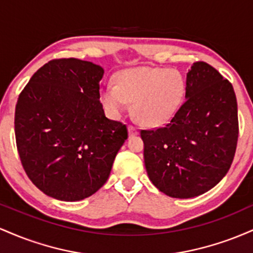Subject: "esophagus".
<instances>
[{"label": "esophagus", "mask_w": 253, "mask_h": 253, "mask_svg": "<svg viewBox=\"0 0 253 253\" xmlns=\"http://www.w3.org/2000/svg\"><path fill=\"white\" fill-rule=\"evenodd\" d=\"M128 133H129V136H134L138 134V128H136L135 126H133V125H129L128 126Z\"/></svg>", "instance_id": "obj_1"}]
</instances>
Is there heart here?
Instances as JSON below:
<instances>
[{"label":"heart","mask_w":253,"mask_h":253,"mask_svg":"<svg viewBox=\"0 0 253 253\" xmlns=\"http://www.w3.org/2000/svg\"><path fill=\"white\" fill-rule=\"evenodd\" d=\"M184 92V78L178 71L141 66L119 72L117 82L103 88L101 100L113 115H120L133 101L136 117L147 125H157L176 112Z\"/></svg>","instance_id":"obj_1"}]
</instances>
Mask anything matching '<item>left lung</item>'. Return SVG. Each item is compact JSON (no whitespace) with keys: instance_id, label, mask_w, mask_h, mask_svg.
Instances as JSON below:
<instances>
[{"instance_id":"1","label":"left lung","mask_w":253,"mask_h":253,"mask_svg":"<svg viewBox=\"0 0 253 253\" xmlns=\"http://www.w3.org/2000/svg\"><path fill=\"white\" fill-rule=\"evenodd\" d=\"M185 97L167 125L140 129L151 182L176 199L199 196L221 181L239 134L233 86L210 64L194 63Z\"/></svg>"}]
</instances>
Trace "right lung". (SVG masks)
I'll use <instances>...</instances> for the list:
<instances>
[{"label": "right lung", "instance_id": "right-lung-1", "mask_svg": "<svg viewBox=\"0 0 253 253\" xmlns=\"http://www.w3.org/2000/svg\"><path fill=\"white\" fill-rule=\"evenodd\" d=\"M103 69L76 58L52 59L32 76L15 107V139L32 183L53 199L80 201L108 179L128 130L104 115Z\"/></svg>", "mask_w": 253, "mask_h": 253}]
</instances>
